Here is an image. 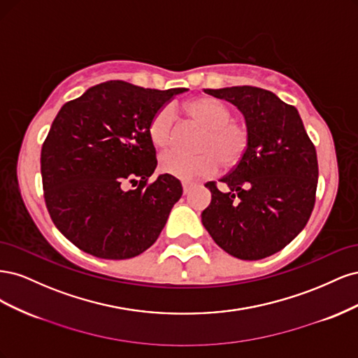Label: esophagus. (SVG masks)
I'll return each mask as SVG.
<instances>
[{
	"mask_svg": "<svg viewBox=\"0 0 358 358\" xmlns=\"http://www.w3.org/2000/svg\"><path fill=\"white\" fill-rule=\"evenodd\" d=\"M194 187H196V182H192V180H183V182H182L183 194H188Z\"/></svg>",
	"mask_w": 358,
	"mask_h": 358,
	"instance_id": "34e87169",
	"label": "esophagus"
}]
</instances>
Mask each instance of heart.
Listing matches in <instances>:
<instances>
[{
  "mask_svg": "<svg viewBox=\"0 0 358 358\" xmlns=\"http://www.w3.org/2000/svg\"><path fill=\"white\" fill-rule=\"evenodd\" d=\"M183 112L203 128L197 150L199 155L187 157L167 152L159 157V170L180 180H194L215 175L222 164L236 167L249 146L248 127L231 117L230 107L213 96H199L183 106ZM149 138L158 149H167L175 140V121L169 107L159 109L149 124Z\"/></svg>",
  "mask_w": 358,
  "mask_h": 358,
  "instance_id": "b5f03b06",
  "label": "heart"
}]
</instances>
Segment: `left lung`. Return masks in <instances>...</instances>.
I'll use <instances>...</instances> for the list:
<instances>
[{"label": "left lung", "mask_w": 358, "mask_h": 358, "mask_svg": "<svg viewBox=\"0 0 358 358\" xmlns=\"http://www.w3.org/2000/svg\"><path fill=\"white\" fill-rule=\"evenodd\" d=\"M239 109L249 129L245 157L221 182L208 183L212 201L201 222L230 255L262 259L305 229L315 204L317 150L294 106L257 86L204 90Z\"/></svg>", "instance_id": "1"}]
</instances>
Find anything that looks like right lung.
Wrapping results in <instances>:
<instances>
[{
  "label": "right lung",
  "mask_w": 358,
  "mask_h": 358,
  "mask_svg": "<svg viewBox=\"0 0 358 358\" xmlns=\"http://www.w3.org/2000/svg\"><path fill=\"white\" fill-rule=\"evenodd\" d=\"M185 91L109 80L61 107L41 148L43 189L53 224L82 251L127 259L158 239L182 185L169 175L148 183L157 169L149 124Z\"/></svg>",
  "instance_id": "add662e5"
}]
</instances>
